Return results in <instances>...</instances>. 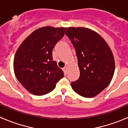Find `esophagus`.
Listing matches in <instances>:
<instances>
[{
  "instance_id": "1",
  "label": "esophagus",
  "mask_w": 128,
  "mask_h": 128,
  "mask_svg": "<svg viewBox=\"0 0 128 128\" xmlns=\"http://www.w3.org/2000/svg\"><path fill=\"white\" fill-rule=\"evenodd\" d=\"M67 69H68L67 66H65V67L63 68V72H64V74H65V75H66V74H67Z\"/></svg>"
}]
</instances>
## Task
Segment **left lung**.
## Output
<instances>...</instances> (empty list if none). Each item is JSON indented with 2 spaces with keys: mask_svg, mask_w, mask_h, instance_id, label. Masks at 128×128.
<instances>
[{
  "mask_svg": "<svg viewBox=\"0 0 128 128\" xmlns=\"http://www.w3.org/2000/svg\"><path fill=\"white\" fill-rule=\"evenodd\" d=\"M65 34L75 48L80 78L72 82L75 92L94 98L110 83L115 72V60L104 40L94 30L86 28H68Z\"/></svg>",
  "mask_w": 128,
  "mask_h": 128,
  "instance_id": "obj_1",
  "label": "left lung"
}]
</instances>
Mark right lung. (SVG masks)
<instances>
[{"instance_id":"right-lung-1","label":"right lung","mask_w":128,"mask_h":128,"mask_svg":"<svg viewBox=\"0 0 128 128\" xmlns=\"http://www.w3.org/2000/svg\"><path fill=\"white\" fill-rule=\"evenodd\" d=\"M66 28L46 26L34 30L16 52L14 74L26 90L35 96L52 91L64 77L63 72L52 60V49L65 34Z\"/></svg>"}]
</instances>
